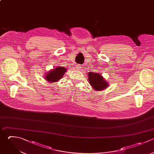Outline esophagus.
<instances>
[{"instance_id": "1", "label": "esophagus", "mask_w": 154, "mask_h": 154, "mask_svg": "<svg viewBox=\"0 0 154 154\" xmlns=\"http://www.w3.org/2000/svg\"><path fill=\"white\" fill-rule=\"evenodd\" d=\"M81 68V65H79V64H77V65H76V69L77 70H79V69H80Z\"/></svg>"}]
</instances>
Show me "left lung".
Segmentation results:
<instances>
[{"mask_svg": "<svg viewBox=\"0 0 154 154\" xmlns=\"http://www.w3.org/2000/svg\"><path fill=\"white\" fill-rule=\"evenodd\" d=\"M88 76L90 84L95 90L100 91L105 89L108 86V82L99 73L89 72L88 73Z\"/></svg>", "mask_w": 154, "mask_h": 154, "instance_id": "8db88e82", "label": "left lung"}]
</instances>
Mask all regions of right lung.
I'll return each instance as SVG.
<instances>
[{
	"instance_id": "right-lung-1",
	"label": "right lung",
	"mask_w": 154,
	"mask_h": 154,
	"mask_svg": "<svg viewBox=\"0 0 154 154\" xmlns=\"http://www.w3.org/2000/svg\"><path fill=\"white\" fill-rule=\"evenodd\" d=\"M67 69L63 67H57L46 73L45 79L49 82H55L61 79Z\"/></svg>"
}]
</instances>
